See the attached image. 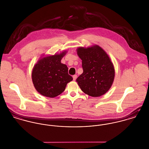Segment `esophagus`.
<instances>
[{"label":"esophagus","mask_w":149,"mask_h":149,"mask_svg":"<svg viewBox=\"0 0 149 149\" xmlns=\"http://www.w3.org/2000/svg\"><path fill=\"white\" fill-rule=\"evenodd\" d=\"M72 78H73V80H75L76 79H77V75H74L72 76Z\"/></svg>","instance_id":"34e87169"}]
</instances>
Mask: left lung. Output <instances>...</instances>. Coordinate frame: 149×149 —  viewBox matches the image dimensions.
Returning <instances> with one entry per match:
<instances>
[{
    "label": "left lung",
    "mask_w": 149,
    "mask_h": 149,
    "mask_svg": "<svg viewBox=\"0 0 149 149\" xmlns=\"http://www.w3.org/2000/svg\"><path fill=\"white\" fill-rule=\"evenodd\" d=\"M77 54L82 61L83 72L77 79L84 93L92 97L102 96L111 88L115 76L113 63L100 46L79 47Z\"/></svg>",
    "instance_id": "obj_1"
}]
</instances>
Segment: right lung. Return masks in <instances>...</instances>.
<instances>
[{
	"label": "right lung",
	"instance_id": "add662e5",
	"mask_svg": "<svg viewBox=\"0 0 149 149\" xmlns=\"http://www.w3.org/2000/svg\"><path fill=\"white\" fill-rule=\"evenodd\" d=\"M66 50L59 54L41 57L32 71L34 88L41 95L55 97L65 91L72 77L68 74V66L61 63Z\"/></svg>",
	"mask_w": 149,
	"mask_h": 149
}]
</instances>
